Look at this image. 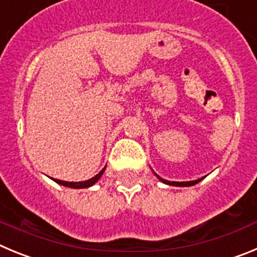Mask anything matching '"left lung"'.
Listing matches in <instances>:
<instances>
[{
    "instance_id": "8db88e82",
    "label": "left lung",
    "mask_w": 257,
    "mask_h": 257,
    "mask_svg": "<svg viewBox=\"0 0 257 257\" xmlns=\"http://www.w3.org/2000/svg\"><path fill=\"white\" fill-rule=\"evenodd\" d=\"M156 176L160 179L162 183L167 184V185H174V187H192V185H196L197 183H199V181L203 179V178H201V179H198V180H193V181H169V180H165V179L160 178V176H158L157 174H156Z\"/></svg>"
}]
</instances>
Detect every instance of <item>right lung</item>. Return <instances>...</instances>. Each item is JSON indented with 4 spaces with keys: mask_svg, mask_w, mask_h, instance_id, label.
Wrapping results in <instances>:
<instances>
[{
    "mask_svg": "<svg viewBox=\"0 0 257 257\" xmlns=\"http://www.w3.org/2000/svg\"><path fill=\"white\" fill-rule=\"evenodd\" d=\"M104 171H105V167H104V169L101 170V171L99 172V174L95 175L94 178L88 179V180H86V181H78V183H74V181L59 180V179H52V180L55 181V183H58V184H61V185H64V187L73 188V189H82V188H90V187H91V185H94V184L96 183V181L101 178V175H103Z\"/></svg>",
    "mask_w": 257,
    "mask_h": 257,
    "instance_id": "right-lung-1",
    "label": "right lung"
}]
</instances>
